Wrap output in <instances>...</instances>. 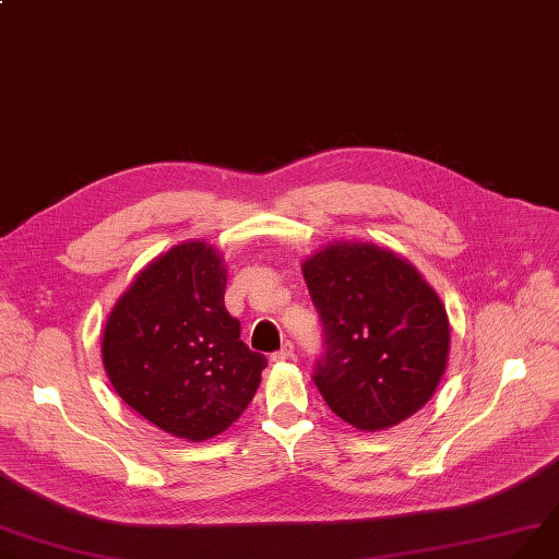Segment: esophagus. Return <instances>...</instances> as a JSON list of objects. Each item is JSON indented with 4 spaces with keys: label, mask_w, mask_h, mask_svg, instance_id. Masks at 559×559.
<instances>
[{
    "label": "esophagus",
    "mask_w": 559,
    "mask_h": 559,
    "mask_svg": "<svg viewBox=\"0 0 559 559\" xmlns=\"http://www.w3.org/2000/svg\"><path fill=\"white\" fill-rule=\"evenodd\" d=\"M272 361H287L293 359V343H285L281 349H276V353H272V357H269Z\"/></svg>",
    "instance_id": "esophagus-1"
}]
</instances>
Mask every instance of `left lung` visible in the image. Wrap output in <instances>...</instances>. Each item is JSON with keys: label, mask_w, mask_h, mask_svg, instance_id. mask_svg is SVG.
Here are the masks:
<instances>
[{"label": "left lung", "mask_w": 559, "mask_h": 559, "mask_svg": "<svg viewBox=\"0 0 559 559\" xmlns=\"http://www.w3.org/2000/svg\"><path fill=\"white\" fill-rule=\"evenodd\" d=\"M324 347L313 382L359 430L396 426L444 376L449 320L417 269L373 243H332L304 262Z\"/></svg>", "instance_id": "obj_1"}]
</instances>
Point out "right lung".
Listing matches in <instances>:
<instances>
[{
	"instance_id": "1",
	"label": "right lung",
	"mask_w": 559,
	"mask_h": 559,
	"mask_svg": "<svg viewBox=\"0 0 559 559\" xmlns=\"http://www.w3.org/2000/svg\"><path fill=\"white\" fill-rule=\"evenodd\" d=\"M223 299L221 255L189 241L142 269L108 318L103 364L112 386L175 438L202 442L230 428L266 366Z\"/></svg>"
}]
</instances>
